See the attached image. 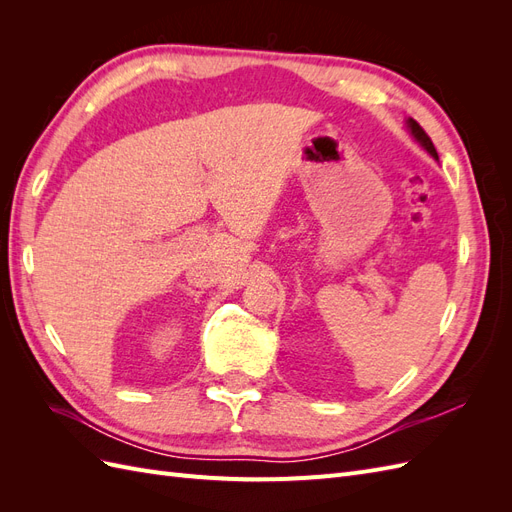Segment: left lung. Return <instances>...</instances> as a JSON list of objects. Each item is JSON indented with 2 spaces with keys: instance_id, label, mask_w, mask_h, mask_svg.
<instances>
[{
  "instance_id": "left-lung-1",
  "label": "left lung",
  "mask_w": 512,
  "mask_h": 512,
  "mask_svg": "<svg viewBox=\"0 0 512 512\" xmlns=\"http://www.w3.org/2000/svg\"><path fill=\"white\" fill-rule=\"evenodd\" d=\"M406 123H408L410 134L414 136V141H416L418 145H421L433 160H438V151H436V147H433V143H431V138L427 136V132H425L421 126H418V123H416L414 119H408Z\"/></svg>"
}]
</instances>
